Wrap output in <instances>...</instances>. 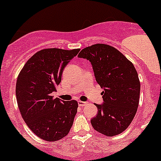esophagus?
Instances as JSON below:
<instances>
[{"label":"esophagus","instance_id":"obj_1","mask_svg":"<svg viewBox=\"0 0 161 161\" xmlns=\"http://www.w3.org/2000/svg\"><path fill=\"white\" fill-rule=\"evenodd\" d=\"M86 104H87L86 102H82V101H79V102H78V105H79L80 106H85Z\"/></svg>","mask_w":161,"mask_h":161}]
</instances>
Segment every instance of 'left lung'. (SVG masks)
I'll return each mask as SVG.
<instances>
[{"label": "left lung", "instance_id": "obj_1", "mask_svg": "<svg viewBox=\"0 0 161 161\" xmlns=\"http://www.w3.org/2000/svg\"><path fill=\"white\" fill-rule=\"evenodd\" d=\"M80 58L89 60L97 82L104 91V103L95 104L98 113L91 119L93 128L106 136L124 131L131 123L139 102L140 82L133 64L119 50L97 43L84 48Z\"/></svg>", "mask_w": 161, "mask_h": 161}]
</instances>
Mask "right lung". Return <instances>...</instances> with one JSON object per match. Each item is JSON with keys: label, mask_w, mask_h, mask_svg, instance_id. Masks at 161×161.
<instances>
[{"label": "right lung", "mask_w": 161, "mask_h": 161, "mask_svg": "<svg viewBox=\"0 0 161 161\" xmlns=\"http://www.w3.org/2000/svg\"><path fill=\"white\" fill-rule=\"evenodd\" d=\"M80 49L47 48L25 64L16 84L17 102L22 119L37 136L57 141L67 136L77 112L78 103L54 98L64 68Z\"/></svg>", "instance_id": "obj_1"}]
</instances>
